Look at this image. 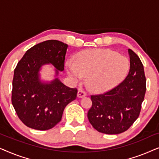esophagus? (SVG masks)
Listing matches in <instances>:
<instances>
[{
  "label": "esophagus",
  "instance_id": "obj_1",
  "mask_svg": "<svg viewBox=\"0 0 159 159\" xmlns=\"http://www.w3.org/2000/svg\"><path fill=\"white\" fill-rule=\"evenodd\" d=\"M86 95H87V93L85 91L82 90V89H80V90H78V92H77V97L78 98H83L84 96H86Z\"/></svg>",
  "mask_w": 159,
  "mask_h": 159
}]
</instances>
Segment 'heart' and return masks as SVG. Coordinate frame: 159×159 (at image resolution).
Here are the masks:
<instances>
[{
  "mask_svg": "<svg viewBox=\"0 0 159 159\" xmlns=\"http://www.w3.org/2000/svg\"><path fill=\"white\" fill-rule=\"evenodd\" d=\"M129 60L125 56L108 49H92L77 54L75 61L68 60L66 70L75 81L88 76L91 90L103 92L116 84L127 73Z\"/></svg>",
  "mask_w": 159,
  "mask_h": 159,
  "instance_id": "b5f03b06",
  "label": "heart"
}]
</instances>
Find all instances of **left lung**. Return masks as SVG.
<instances>
[{"instance_id":"8db88e82","label":"left lung","mask_w":159,"mask_h":159,"mask_svg":"<svg viewBox=\"0 0 159 159\" xmlns=\"http://www.w3.org/2000/svg\"><path fill=\"white\" fill-rule=\"evenodd\" d=\"M129 74L119 85L103 94L91 95L89 121L97 131L116 134L125 132L140 115L146 90L144 68L138 56L128 49Z\"/></svg>"}]
</instances>
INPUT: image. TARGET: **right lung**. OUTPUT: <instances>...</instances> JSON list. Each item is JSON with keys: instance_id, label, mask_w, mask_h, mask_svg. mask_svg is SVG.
<instances>
[{"instance_id": "1", "label": "right lung", "mask_w": 159, "mask_h": 159, "mask_svg": "<svg viewBox=\"0 0 159 159\" xmlns=\"http://www.w3.org/2000/svg\"><path fill=\"white\" fill-rule=\"evenodd\" d=\"M67 48L66 43L56 40L38 43L26 52L14 69L12 105L27 127L51 129L61 120L65 107L77 98V89L66 86L57 77L64 69ZM50 63L56 68V78L42 81L39 71Z\"/></svg>"}]
</instances>
